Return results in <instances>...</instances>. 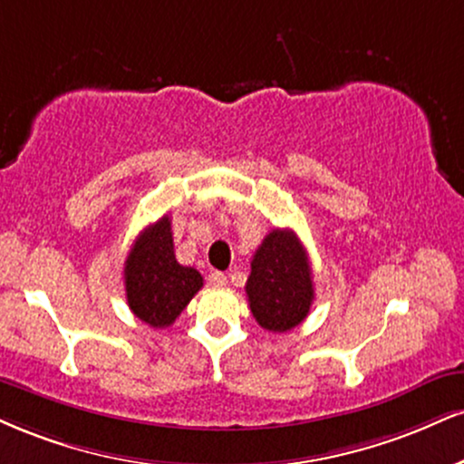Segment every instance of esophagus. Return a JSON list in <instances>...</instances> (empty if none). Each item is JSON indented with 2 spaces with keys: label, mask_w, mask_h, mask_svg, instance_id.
<instances>
[{
  "label": "esophagus",
  "mask_w": 464,
  "mask_h": 464,
  "mask_svg": "<svg viewBox=\"0 0 464 464\" xmlns=\"http://www.w3.org/2000/svg\"><path fill=\"white\" fill-rule=\"evenodd\" d=\"M209 283L214 287H225V285H228V278H227L225 272H211Z\"/></svg>",
  "instance_id": "1"
}]
</instances>
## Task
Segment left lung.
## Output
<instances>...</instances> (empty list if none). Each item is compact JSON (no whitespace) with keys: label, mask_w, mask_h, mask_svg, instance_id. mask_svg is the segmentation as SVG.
Segmentation results:
<instances>
[{"label":"left lung","mask_w":464,"mask_h":464,"mask_svg":"<svg viewBox=\"0 0 464 464\" xmlns=\"http://www.w3.org/2000/svg\"><path fill=\"white\" fill-rule=\"evenodd\" d=\"M246 295L261 328L287 333L309 315L314 278L306 250L292 228H275L250 261Z\"/></svg>","instance_id":"1"}]
</instances>
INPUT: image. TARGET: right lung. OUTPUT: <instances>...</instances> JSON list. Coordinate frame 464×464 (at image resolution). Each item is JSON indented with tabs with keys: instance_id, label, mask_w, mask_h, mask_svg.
Masks as SVG:
<instances>
[{
	"instance_id": "obj_1",
	"label": "right lung",
	"mask_w": 464,
	"mask_h": 464,
	"mask_svg": "<svg viewBox=\"0 0 464 464\" xmlns=\"http://www.w3.org/2000/svg\"><path fill=\"white\" fill-rule=\"evenodd\" d=\"M200 287L198 270L177 261L170 218L144 228L125 261L127 304L133 315L153 328L170 326Z\"/></svg>"
}]
</instances>
